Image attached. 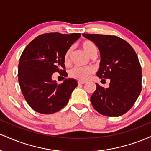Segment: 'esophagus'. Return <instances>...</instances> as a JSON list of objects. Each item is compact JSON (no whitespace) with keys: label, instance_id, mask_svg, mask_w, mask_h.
Wrapping results in <instances>:
<instances>
[{"label":"esophagus","instance_id":"obj_1","mask_svg":"<svg viewBox=\"0 0 151 151\" xmlns=\"http://www.w3.org/2000/svg\"><path fill=\"white\" fill-rule=\"evenodd\" d=\"M86 83V81H78V84L79 85H82V84H84Z\"/></svg>","mask_w":151,"mask_h":151}]
</instances>
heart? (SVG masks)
Returning a JSON list of instances; mask_svg holds the SVG:
<instances>
[{"label":"heart","instance_id":"b5f03b06","mask_svg":"<svg viewBox=\"0 0 151 151\" xmlns=\"http://www.w3.org/2000/svg\"><path fill=\"white\" fill-rule=\"evenodd\" d=\"M81 47L85 51L89 56L91 57L93 53L97 52V48L95 44L90 40H84L81 43ZM71 51L70 49L65 53L64 60L65 64H67L70 62V58L71 55ZM94 72V70L92 67H74L70 71V76L72 78L77 79L79 81H86L90 77Z\"/></svg>","mask_w":151,"mask_h":151}]
</instances>
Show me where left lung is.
I'll use <instances>...</instances> for the list:
<instances>
[{
  "mask_svg": "<svg viewBox=\"0 0 151 151\" xmlns=\"http://www.w3.org/2000/svg\"><path fill=\"white\" fill-rule=\"evenodd\" d=\"M100 52L97 72L100 79H110L109 87L96 83L91 104L99 114L120 116L129 110L141 91L142 71L136 52L126 41L113 35L83 34Z\"/></svg>",
  "mask_w": 151,
  "mask_h": 151,
  "instance_id": "8db88e82",
  "label": "left lung"
}]
</instances>
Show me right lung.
Here are the masks:
<instances>
[{"mask_svg": "<svg viewBox=\"0 0 151 151\" xmlns=\"http://www.w3.org/2000/svg\"><path fill=\"white\" fill-rule=\"evenodd\" d=\"M80 36V33L42 34L22 52L18 65V81L26 101L34 111L53 114L67 104L77 86V80L68 78L58 84L52 76L55 72L68 76L62 70L65 68L64 58Z\"/></svg>", "mask_w": 151, "mask_h": 151, "instance_id": "obj_1", "label": "right lung"}]
</instances>
